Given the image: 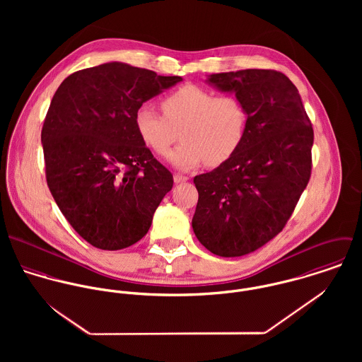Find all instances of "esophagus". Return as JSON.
I'll return each mask as SVG.
<instances>
[{"mask_svg": "<svg viewBox=\"0 0 362 362\" xmlns=\"http://www.w3.org/2000/svg\"><path fill=\"white\" fill-rule=\"evenodd\" d=\"M185 181H188V177H187V175L174 174V182H175V184H181V182H185Z\"/></svg>", "mask_w": 362, "mask_h": 362, "instance_id": "1", "label": "esophagus"}]
</instances>
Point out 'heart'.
Wrapping results in <instances>:
<instances>
[{"label":"heart","instance_id":"1","mask_svg":"<svg viewBox=\"0 0 362 362\" xmlns=\"http://www.w3.org/2000/svg\"><path fill=\"white\" fill-rule=\"evenodd\" d=\"M164 115L142 104L135 112V128L141 139L157 155H167L177 141L182 144L168 155L178 170H191L201 163L220 165L241 146L248 114L235 96H214L197 85H184L161 103Z\"/></svg>","mask_w":362,"mask_h":362}]
</instances>
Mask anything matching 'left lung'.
<instances>
[{"label":"left lung","instance_id":"1","mask_svg":"<svg viewBox=\"0 0 362 362\" xmlns=\"http://www.w3.org/2000/svg\"><path fill=\"white\" fill-rule=\"evenodd\" d=\"M207 83L234 93L248 114L245 138L227 161L194 184L192 228L211 254H251L286 226L310 181L313 129L296 85L272 69L211 74Z\"/></svg>","mask_w":362,"mask_h":362}]
</instances>
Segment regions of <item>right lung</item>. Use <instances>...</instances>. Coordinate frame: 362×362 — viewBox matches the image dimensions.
<instances>
[{"label": "right lung", "instance_id": "add662e5", "mask_svg": "<svg viewBox=\"0 0 362 362\" xmlns=\"http://www.w3.org/2000/svg\"><path fill=\"white\" fill-rule=\"evenodd\" d=\"M181 76L112 61L69 75L42 129L52 198L89 244L117 251L138 243L173 188L135 128L136 110Z\"/></svg>", "mask_w": 362, "mask_h": 362}]
</instances>
